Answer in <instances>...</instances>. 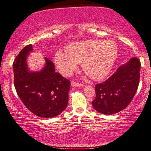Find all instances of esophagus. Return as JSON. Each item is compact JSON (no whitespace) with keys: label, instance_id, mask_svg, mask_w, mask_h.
Instances as JSON below:
<instances>
[{"label":"esophagus","instance_id":"esophagus-1","mask_svg":"<svg viewBox=\"0 0 151 151\" xmlns=\"http://www.w3.org/2000/svg\"><path fill=\"white\" fill-rule=\"evenodd\" d=\"M83 85V84L79 83H76V82H75V81L71 82V86H73V87H78V86H81Z\"/></svg>","mask_w":151,"mask_h":151}]
</instances>
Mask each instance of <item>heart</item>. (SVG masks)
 Segmentation results:
<instances>
[{
	"label": "heart",
	"instance_id": "obj_1",
	"mask_svg": "<svg viewBox=\"0 0 151 151\" xmlns=\"http://www.w3.org/2000/svg\"><path fill=\"white\" fill-rule=\"evenodd\" d=\"M65 52L58 50L55 63L61 74L68 76L82 64L83 70L95 81L104 78L115 63L118 48L111 40L91 39L72 42L65 47Z\"/></svg>",
	"mask_w": 151,
	"mask_h": 151
}]
</instances>
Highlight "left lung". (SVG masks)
Instances as JSON below:
<instances>
[{"label": "left lung", "mask_w": 151, "mask_h": 151, "mask_svg": "<svg viewBox=\"0 0 151 151\" xmlns=\"http://www.w3.org/2000/svg\"><path fill=\"white\" fill-rule=\"evenodd\" d=\"M140 68V60L133 57L107 80L96 85L93 108L100 113L111 115L127 107L139 86Z\"/></svg>", "instance_id": "left-lung-1"}]
</instances>
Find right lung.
<instances>
[{
	"instance_id": "obj_1",
	"label": "right lung",
	"mask_w": 151,
	"mask_h": 151,
	"mask_svg": "<svg viewBox=\"0 0 151 151\" xmlns=\"http://www.w3.org/2000/svg\"><path fill=\"white\" fill-rule=\"evenodd\" d=\"M29 45L20 51L13 62L14 83L17 94L30 112L42 118H52L66 108L70 82L55 72V66L45 57L46 65L39 72H31L27 64Z\"/></svg>"
}]
</instances>
